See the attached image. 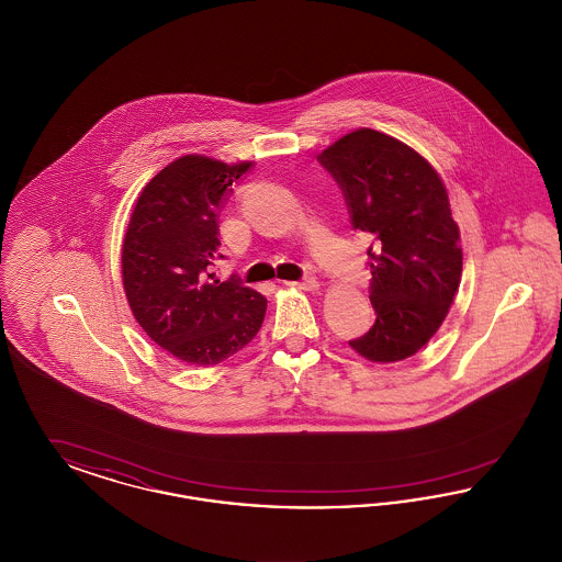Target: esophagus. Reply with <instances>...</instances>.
Segmentation results:
<instances>
[{
	"label": "esophagus",
	"mask_w": 562,
	"mask_h": 562,
	"mask_svg": "<svg viewBox=\"0 0 562 562\" xmlns=\"http://www.w3.org/2000/svg\"><path fill=\"white\" fill-rule=\"evenodd\" d=\"M289 286H293V289H299V291H318L321 289V282L316 280V278H303V280H299V282H286Z\"/></svg>",
	"instance_id": "esophagus-1"
}]
</instances>
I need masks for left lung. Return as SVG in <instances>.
I'll return each instance as SVG.
<instances>
[{"mask_svg":"<svg viewBox=\"0 0 562 562\" xmlns=\"http://www.w3.org/2000/svg\"><path fill=\"white\" fill-rule=\"evenodd\" d=\"M318 160L346 195L351 227L371 238L376 321L349 346L371 362L404 360L440 328L461 282L447 188L424 156L371 128L341 136Z\"/></svg>","mask_w":562,"mask_h":562,"instance_id":"left-lung-1","label":"left lung"}]
</instances>
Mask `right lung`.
<instances>
[{
    "instance_id": "add662e5",
    "label": "right lung",
    "mask_w": 562,
    "mask_h": 562,
    "mask_svg": "<svg viewBox=\"0 0 562 562\" xmlns=\"http://www.w3.org/2000/svg\"><path fill=\"white\" fill-rule=\"evenodd\" d=\"M252 161L183 156L143 188L122 244V282L140 328L175 358L213 367L259 333L268 299L211 273L218 213Z\"/></svg>"
}]
</instances>
